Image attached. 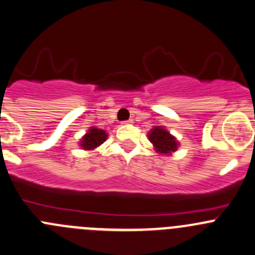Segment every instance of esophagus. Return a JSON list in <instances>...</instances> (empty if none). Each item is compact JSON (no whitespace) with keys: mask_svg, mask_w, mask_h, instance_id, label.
Returning <instances> with one entry per match:
<instances>
[{"mask_svg":"<svg viewBox=\"0 0 255 255\" xmlns=\"http://www.w3.org/2000/svg\"><path fill=\"white\" fill-rule=\"evenodd\" d=\"M132 123H133V121L129 120V121H123L122 125H132Z\"/></svg>","mask_w":255,"mask_h":255,"instance_id":"esophagus-1","label":"esophagus"}]
</instances>
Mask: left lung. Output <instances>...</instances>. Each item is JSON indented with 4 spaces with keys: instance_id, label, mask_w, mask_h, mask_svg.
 <instances>
[{
    "instance_id": "left-lung-1",
    "label": "left lung",
    "mask_w": 255,
    "mask_h": 255,
    "mask_svg": "<svg viewBox=\"0 0 255 255\" xmlns=\"http://www.w3.org/2000/svg\"><path fill=\"white\" fill-rule=\"evenodd\" d=\"M149 142L153 144L154 150L163 155H171L179 148V140L163 126H154L148 132Z\"/></svg>"
}]
</instances>
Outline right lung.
<instances>
[{
  "instance_id": "right-lung-1",
  "label": "right lung",
  "mask_w": 255,
  "mask_h": 255,
  "mask_svg": "<svg viewBox=\"0 0 255 255\" xmlns=\"http://www.w3.org/2000/svg\"><path fill=\"white\" fill-rule=\"evenodd\" d=\"M107 137H109V133L106 130L100 129L97 127H90L89 130L80 139L79 145L84 150H95L97 146L106 142Z\"/></svg>"
}]
</instances>
